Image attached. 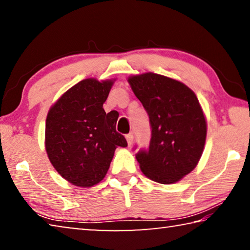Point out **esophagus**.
Instances as JSON below:
<instances>
[{
  "label": "esophagus",
  "mask_w": 250,
  "mask_h": 250,
  "mask_svg": "<svg viewBox=\"0 0 250 250\" xmlns=\"http://www.w3.org/2000/svg\"><path fill=\"white\" fill-rule=\"evenodd\" d=\"M125 139H126V142H128V146H131L133 143V133H129L125 135Z\"/></svg>",
  "instance_id": "1"
}]
</instances>
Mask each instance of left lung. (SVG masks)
Masks as SVG:
<instances>
[{"label":"left lung","instance_id":"1","mask_svg":"<svg viewBox=\"0 0 250 250\" xmlns=\"http://www.w3.org/2000/svg\"><path fill=\"white\" fill-rule=\"evenodd\" d=\"M128 82L151 125L149 147L135 154L141 171L158 183H176L195 168L204 150L207 125L197 97L183 83L154 73Z\"/></svg>","mask_w":250,"mask_h":250}]
</instances>
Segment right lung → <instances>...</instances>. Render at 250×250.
Returning <instances> with one entry per match:
<instances>
[{
  "instance_id": "1",
  "label": "right lung",
  "mask_w": 250,
  "mask_h": 250,
  "mask_svg": "<svg viewBox=\"0 0 250 250\" xmlns=\"http://www.w3.org/2000/svg\"><path fill=\"white\" fill-rule=\"evenodd\" d=\"M113 80L83 79L50 107L45 126V147L59 174L79 188L104 179L115 150L128 146L116 130V115L103 108Z\"/></svg>"
}]
</instances>
